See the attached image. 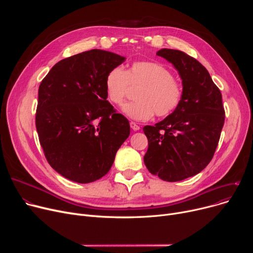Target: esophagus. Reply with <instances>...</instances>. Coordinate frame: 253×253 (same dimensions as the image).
Here are the masks:
<instances>
[{
	"label": "esophagus",
	"instance_id": "esophagus-1",
	"mask_svg": "<svg viewBox=\"0 0 253 253\" xmlns=\"http://www.w3.org/2000/svg\"><path fill=\"white\" fill-rule=\"evenodd\" d=\"M130 127L132 130H134V131H137L140 129V127L135 122H130Z\"/></svg>",
	"mask_w": 253,
	"mask_h": 253
}]
</instances>
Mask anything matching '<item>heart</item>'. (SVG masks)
<instances>
[{"instance_id":"b5f03b06","label":"heart","mask_w":253,"mask_h":253,"mask_svg":"<svg viewBox=\"0 0 253 253\" xmlns=\"http://www.w3.org/2000/svg\"><path fill=\"white\" fill-rule=\"evenodd\" d=\"M131 87H139L136 101L126 103L123 113L134 121H147L154 114L167 117L177 110L182 100V87L161 63L137 61L125 71L116 66L105 76V95L112 103L122 105Z\"/></svg>"}]
</instances>
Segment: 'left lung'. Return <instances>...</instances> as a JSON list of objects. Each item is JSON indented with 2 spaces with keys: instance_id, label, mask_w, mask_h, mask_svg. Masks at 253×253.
I'll return each mask as SVG.
<instances>
[{
  "instance_id": "left-lung-1",
  "label": "left lung",
  "mask_w": 253,
  "mask_h": 253,
  "mask_svg": "<svg viewBox=\"0 0 253 253\" xmlns=\"http://www.w3.org/2000/svg\"><path fill=\"white\" fill-rule=\"evenodd\" d=\"M157 55L173 64L183 94L177 110L143 127L149 141L143 161L159 178L179 181L201 172L214 155L224 123L221 93L204 66L184 52L164 48Z\"/></svg>"
}]
</instances>
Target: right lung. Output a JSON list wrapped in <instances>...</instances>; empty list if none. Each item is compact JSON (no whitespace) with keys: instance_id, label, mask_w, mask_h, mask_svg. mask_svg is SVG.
Masks as SVG:
<instances>
[{"instance_id":"add662e5","label":"right lung","mask_w":253,"mask_h":253,"mask_svg":"<svg viewBox=\"0 0 253 253\" xmlns=\"http://www.w3.org/2000/svg\"><path fill=\"white\" fill-rule=\"evenodd\" d=\"M125 57L100 49L57 62L39 87L36 127L50 166L89 183L110 171L130 134L128 120L106 100L104 80Z\"/></svg>"}]
</instances>
